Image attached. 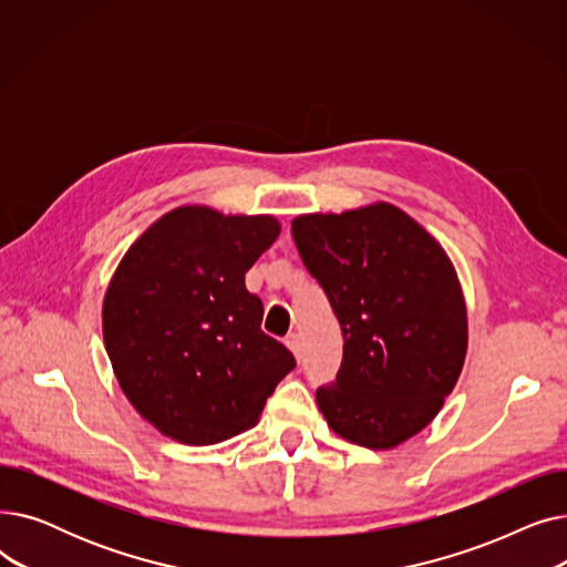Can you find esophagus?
Listing matches in <instances>:
<instances>
[{
  "label": "esophagus",
  "mask_w": 567,
  "mask_h": 567,
  "mask_svg": "<svg viewBox=\"0 0 567 567\" xmlns=\"http://www.w3.org/2000/svg\"><path fill=\"white\" fill-rule=\"evenodd\" d=\"M285 344H287V349L296 355V359H301V336H299V333H289V336L285 338Z\"/></svg>",
  "instance_id": "1"
}]
</instances>
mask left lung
I'll list each match as a JSON object with an SVG mask.
<instances>
[{
  "label": "left lung",
  "mask_w": 567,
  "mask_h": 567,
  "mask_svg": "<svg viewBox=\"0 0 567 567\" xmlns=\"http://www.w3.org/2000/svg\"><path fill=\"white\" fill-rule=\"evenodd\" d=\"M291 236L344 340L333 385L317 391L319 411L342 439L391 451L436 419L462 374L468 317L455 266L389 202L303 214Z\"/></svg>",
  "instance_id": "obj_1"
}]
</instances>
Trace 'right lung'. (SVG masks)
<instances>
[{
	"label": "right lung",
	"mask_w": 567,
	"mask_h": 567,
	"mask_svg": "<svg viewBox=\"0 0 567 567\" xmlns=\"http://www.w3.org/2000/svg\"><path fill=\"white\" fill-rule=\"evenodd\" d=\"M278 234L276 216L184 204L118 261L103 299L105 349L124 395L163 436L208 445L255 427L293 370L246 289Z\"/></svg>",
	"instance_id": "add662e5"
}]
</instances>
